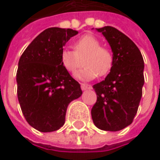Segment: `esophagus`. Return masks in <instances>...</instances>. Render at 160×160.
I'll return each instance as SVG.
<instances>
[{
    "mask_svg": "<svg viewBox=\"0 0 160 160\" xmlns=\"http://www.w3.org/2000/svg\"><path fill=\"white\" fill-rule=\"evenodd\" d=\"M80 87H81V90H91L92 88L90 84H86V83H81Z\"/></svg>",
    "mask_w": 160,
    "mask_h": 160,
    "instance_id": "1",
    "label": "esophagus"
}]
</instances>
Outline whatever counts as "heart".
Returning <instances> with one entry per match:
<instances>
[{
    "instance_id": "b5f03b06",
    "label": "heart",
    "mask_w": 160,
    "mask_h": 160,
    "mask_svg": "<svg viewBox=\"0 0 160 160\" xmlns=\"http://www.w3.org/2000/svg\"><path fill=\"white\" fill-rule=\"evenodd\" d=\"M85 68L77 74L82 80H92L108 75L113 66V54L100 41L92 35H84L74 43V51L64 49L60 54L63 67L71 74L76 73L83 66Z\"/></svg>"
}]
</instances>
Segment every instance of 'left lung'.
<instances>
[{
  "mask_svg": "<svg viewBox=\"0 0 160 160\" xmlns=\"http://www.w3.org/2000/svg\"><path fill=\"white\" fill-rule=\"evenodd\" d=\"M113 52V66L105 80L93 85L97 95L92 108L94 125L118 132L132 123L143 94L144 59L135 43L113 27L97 28Z\"/></svg>",
  "mask_w": 160,
  "mask_h": 160,
  "instance_id": "1",
  "label": "left lung"
}]
</instances>
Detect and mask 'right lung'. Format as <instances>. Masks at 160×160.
<instances>
[{"label":"right lung","instance_id":"obj_1","mask_svg":"<svg viewBox=\"0 0 160 160\" xmlns=\"http://www.w3.org/2000/svg\"><path fill=\"white\" fill-rule=\"evenodd\" d=\"M78 31L50 28L22 53L16 72L17 97L28 123L42 132L60 129L70 102L82 94L80 83L63 67V46Z\"/></svg>","mask_w":160,"mask_h":160}]
</instances>
